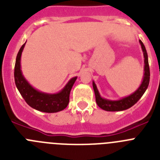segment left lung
Segmentation results:
<instances>
[{"instance_id": "1", "label": "left lung", "mask_w": 160, "mask_h": 160, "mask_svg": "<svg viewBox=\"0 0 160 160\" xmlns=\"http://www.w3.org/2000/svg\"><path fill=\"white\" fill-rule=\"evenodd\" d=\"M141 48H142V53H143L144 58V67H143V77H142V82L138 88L133 92L130 95L126 96L120 99L111 100L107 99L105 98L102 97L99 91L98 90L97 86H96L94 81H93V88H94V94H95V99L98 106L101 109L107 111H125L127 109L130 108L132 106H134L140 98L143 95L146 90L148 89V85L150 82V69L149 64H148V53H147L146 48L144 46L142 41L139 40Z\"/></svg>"}]
</instances>
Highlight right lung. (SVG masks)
Returning a JSON list of instances; mask_svg holds the SVG:
<instances>
[{
    "mask_svg": "<svg viewBox=\"0 0 160 160\" xmlns=\"http://www.w3.org/2000/svg\"><path fill=\"white\" fill-rule=\"evenodd\" d=\"M25 43L18 52L14 68V79L17 88L28 105L37 111L46 113H56L62 111L68 106L70 90L78 77L70 78L66 86L58 93L49 94L37 90L26 80L22 71L21 58Z\"/></svg>",
    "mask_w": 160,
    "mask_h": 160,
    "instance_id": "add662e5",
    "label": "right lung"
}]
</instances>
